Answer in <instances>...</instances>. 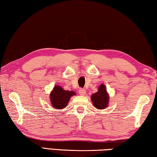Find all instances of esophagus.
Returning <instances> with one entry per match:
<instances>
[{
	"label": "esophagus",
	"mask_w": 157,
	"mask_h": 157,
	"mask_svg": "<svg viewBox=\"0 0 157 157\" xmlns=\"http://www.w3.org/2000/svg\"><path fill=\"white\" fill-rule=\"evenodd\" d=\"M79 94H80L81 95H84L86 93V90L84 88H80L79 89Z\"/></svg>",
	"instance_id": "obj_1"
}]
</instances>
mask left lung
<instances>
[{
  "mask_svg": "<svg viewBox=\"0 0 157 157\" xmlns=\"http://www.w3.org/2000/svg\"><path fill=\"white\" fill-rule=\"evenodd\" d=\"M98 88V92L93 94L91 96V100L95 108L103 109L107 107L109 96H108L105 86L104 84H101Z\"/></svg>",
  "mask_w": 157,
  "mask_h": 157,
  "instance_id": "obj_1",
  "label": "left lung"
}]
</instances>
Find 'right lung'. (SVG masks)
I'll return each mask as SVG.
<instances>
[{
	"mask_svg": "<svg viewBox=\"0 0 157 157\" xmlns=\"http://www.w3.org/2000/svg\"><path fill=\"white\" fill-rule=\"evenodd\" d=\"M76 95L74 91L65 90L59 86H55L50 93V101L55 109H63L67 105L72 95Z\"/></svg>",
	"mask_w": 157,
	"mask_h": 157,
	"instance_id": "add662e5",
	"label": "right lung"
}]
</instances>
